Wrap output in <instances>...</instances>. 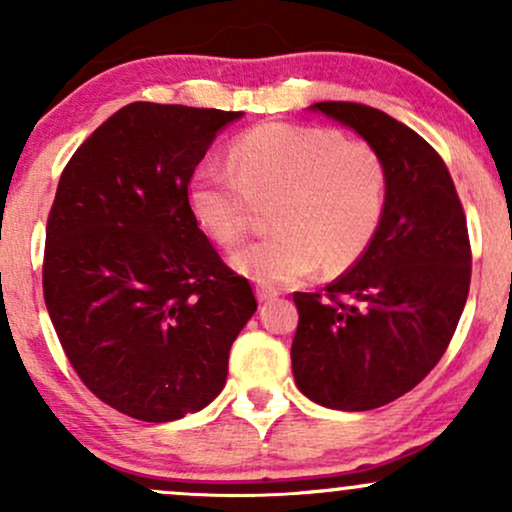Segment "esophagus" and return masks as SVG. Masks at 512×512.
<instances>
[{"mask_svg":"<svg viewBox=\"0 0 512 512\" xmlns=\"http://www.w3.org/2000/svg\"><path fill=\"white\" fill-rule=\"evenodd\" d=\"M255 293H257V301L260 303H269L272 298H276V291L269 289V286H257Z\"/></svg>","mask_w":512,"mask_h":512,"instance_id":"34e87169","label":"esophagus"}]
</instances>
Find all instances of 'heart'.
Segmentation results:
<instances>
[{"mask_svg": "<svg viewBox=\"0 0 512 512\" xmlns=\"http://www.w3.org/2000/svg\"><path fill=\"white\" fill-rule=\"evenodd\" d=\"M233 168L204 163L187 202L202 231L233 248L272 207L276 231L240 250L233 264L264 286H289L325 267L349 269L370 248L387 207V166L361 139L330 127L269 122L231 149Z\"/></svg>", "mask_w": 512, "mask_h": 512, "instance_id": "1", "label": "heart"}]
</instances>
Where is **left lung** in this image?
<instances>
[{
	"mask_svg": "<svg viewBox=\"0 0 512 512\" xmlns=\"http://www.w3.org/2000/svg\"><path fill=\"white\" fill-rule=\"evenodd\" d=\"M361 134L387 166L378 236L325 293H293L298 390L330 409L368 411L436 368L467 303L472 248L455 182L438 151L370 105H310Z\"/></svg>",
	"mask_w": 512,
	"mask_h": 512,
	"instance_id": "obj_1",
	"label": "left lung"
}]
</instances>
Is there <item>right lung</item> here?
Returning a JSON list of instances; mask_svg holds the SVG:
<instances>
[{
  "label": "right lung",
  "instance_id": "obj_1",
  "mask_svg": "<svg viewBox=\"0 0 512 512\" xmlns=\"http://www.w3.org/2000/svg\"><path fill=\"white\" fill-rule=\"evenodd\" d=\"M243 113L129 103L62 170L48 216L43 296L88 390L151 424L204 409L257 310L187 202L216 132Z\"/></svg>",
  "mask_w": 512,
  "mask_h": 512
}]
</instances>
